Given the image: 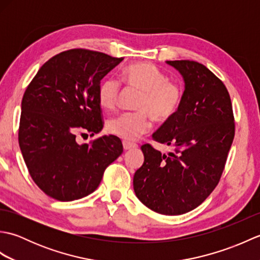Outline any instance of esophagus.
<instances>
[{"instance_id":"esophagus-1","label":"esophagus","mask_w":260,"mask_h":260,"mask_svg":"<svg viewBox=\"0 0 260 260\" xmlns=\"http://www.w3.org/2000/svg\"><path fill=\"white\" fill-rule=\"evenodd\" d=\"M123 147H124L125 151H127V150H132V148H136L137 144H135V143L128 142V141H123Z\"/></svg>"}]
</instances>
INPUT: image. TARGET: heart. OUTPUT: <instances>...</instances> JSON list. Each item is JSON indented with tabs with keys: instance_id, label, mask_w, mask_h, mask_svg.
Masks as SVG:
<instances>
[{
	"instance_id": "b5f03b06",
	"label": "heart",
	"mask_w": 260,
	"mask_h": 260,
	"mask_svg": "<svg viewBox=\"0 0 260 260\" xmlns=\"http://www.w3.org/2000/svg\"><path fill=\"white\" fill-rule=\"evenodd\" d=\"M121 79L127 87L142 91L136 105V113L120 114L109 119L107 131L124 140H136L148 131L151 118L157 123H167L173 118L183 102L184 87L181 82L171 80L169 76L147 61L127 66L121 73ZM120 95V82L114 77H107L98 86V103L105 110L117 106Z\"/></svg>"
}]
</instances>
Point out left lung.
I'll list each match as a JSON object with an SVG mask.
<instances>
[{
    "mask_svg": "<svg viewBox=\"0 0 260 260\" xmlns=\"http://www.w3.org/2000/svg\"><path fill=\"white\" fill-rule=\"evenodd\" d=\"M167 63L183 77L184 97L179 112L152 137L174 152L165 155L142 145L144 163L133 184L148 209L176 215L200 206L219 183L235 137V118L227 88L206 66L191 60Z\"/></svg>",
    "mask_w": 260,
    "mask_h": 260,
    "instance_id": "left-lung-1",
    "label": "left lung"
}]
</instances>
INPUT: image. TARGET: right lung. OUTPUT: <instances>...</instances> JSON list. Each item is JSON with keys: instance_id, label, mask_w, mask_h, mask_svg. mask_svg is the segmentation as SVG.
Here are the masks:
<instances>
[{"instance_id": "right-lung-1", "label": "right lung", "mask_w": 260, "mask_h": 260, "mask_svg": "<svg viewBox=\"0 0 260 260\" xmlns=\"http://www.w3.org/2000/svg\"><path fill=\"white\" fill-rule=\"evenodd\" d=\"M124 58L71 49L39 69L22 98L19 145L32 180L47 196L74 201L95 191L121 153L114 135L79 145L76 136L103 129L97 90Z\"/></svg>"}]
</instances>
